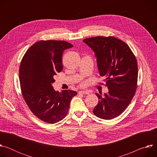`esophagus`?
<instances>
[{"instance_id":"1","label":"esophagus","mask_w":157,"mask_h":157,"mask_svg":"<svg viewBox=\"0 0 157 157\" xmlns=\"http://www.w3.org/2000/svg\"><path fill=\"white\" fill-rule=\"evenodd\" d=\"M79 94H89V93L88 91H79Z\"/></svg>"}]
</instances>
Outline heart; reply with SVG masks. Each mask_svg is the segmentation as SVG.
Wrapping results in <instances>:
<instances>
[{
    "instance_id": "obj_1",
    "label": "heart",
    "mask_w": 157,
    "mask_h": 157,
    "mask_svg": "<svg viewBox=\"0 0 157 157\" xmlns=\"http://www.w3.org/2000/svg\"><path fill=\"white\" fill-rule=\"evenodd\" d=\"M82 85H84V84H82Z\"/></svg>"
}]
</instances>
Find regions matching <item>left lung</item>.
Instances as JSON below:
<instances>
[{"instance_id": "obj_1", "label": "left lung", "mask_w": 157, "mask_h": 157, "mask_svg": "<svg viewBox=\"0 0 157 157\" xmlns=\"http://www.w3.org/2000/svg\"><path fill=\"white\" fill-rule=\"evenodd\" d=\"M95 53L101 76L106 78L108 93H98L94 114L102 119H114L125 110L135 95L138 78L136 56L123 41L114 36H95L82 40Z\"/></svg>"}]
</instances>
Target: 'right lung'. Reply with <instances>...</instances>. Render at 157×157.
<instances>
[{"instance_id": "right-lung-1", "label": "right lung", "mask_w": 157, "mask_h": 157, "mask_svg": "<svg viewBox=\"0 0 157 157\" xmlns=\"http://www.w3.org/2000/svg\"><path fill=\"white\" fill-rule=\"evenodd\" d=\"M62 40H41L26 52L19 68L22 96L29 107L40 120L55 124L65 117L77 92L56 91L52 84L54 76L63 70L62 54L73 47Z\"/></svg>"}]
</instances>
